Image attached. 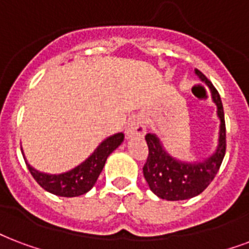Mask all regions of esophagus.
<instances>
[{"label": "esophagus", "mask_w": 249, "mask_h": 249, "mask_svg": "<svg viewBox=\"0 0 249 249\" xmlns=\"http://www.w3.org/2000/svg\"><path fill=\"white\" fill-rule=\"evenodd\" d=\"M146 133V128L143 124L142 119L134 117L129 121V124L125 129V136L126 139H137V137H143Z\"/></svg>", "instance_id": "34e87169"}]
</instances>
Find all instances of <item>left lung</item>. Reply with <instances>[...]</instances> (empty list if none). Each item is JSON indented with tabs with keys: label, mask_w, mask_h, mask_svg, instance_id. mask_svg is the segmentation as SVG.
I'll return each mask as SVG.
<instances>
[{
	"label": "left lung",
	"mask_w": 249,
	"mask_h": 249,
	"mask_svg": "<svg viewBox=\"0 0 249 249\" xmlns=\"http://www.w3.org/2000/svg\"><path fill=\"white\" fill-rule=\"evenodd\" d=\"M195 73L200 82L209 87L211 99L216 106L219 119L218 143L211 154L199 161H182L167 152L157 134H146L145 140L148 143L149 156L142 167L143 177L149 189L161 199L185 200L199 195L213 182L226 154V124L220 96L213 83L199 70L195 68Z\"/></svg>",
	"instance_id": "8db88e82"
}]
</instances>
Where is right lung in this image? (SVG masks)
Segmentation results:
<instances>
[{
    "label": "right lung",
    "instance_id": "obj_1",
    "mask_svg": "<svg viewBox=\"0 0 249 249\" xmlns=\"http://www.w3.org/2000/svg\"><path fill=\"white\" fill-rule=\"evenodd\" d=\"M123 141H124L123 132L112 134L103 140L97 145V148L82 163L59 174H50V173L39 171L36 167H33L27 162L22 148L21 150L27 169L42 189L58 196L72 198V196L87 194L95 186L103 167L106 165L107 158L109 157L110 153L119 148Z\"/></svg>",
    "mask_w": 249,
    "mask_h": 249
}]
</instances>
